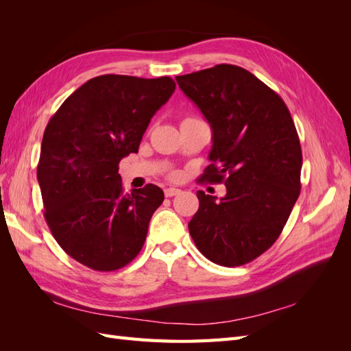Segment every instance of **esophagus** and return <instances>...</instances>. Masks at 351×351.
I'll return each instance as SVG.
<instances>
[{"label": "esophagus", "mask_w": 351, "mask_h": 351, "mask_svg": "<svg viewBox=\"0 0 351 351\" xmlns=\"http://www.w3.org/2000/svg\"><path fill=\"white\" fill-rule=\"evenodd\" d=\"M164 193L167 197H173V196H177L180 193V189H176V187H167L164 190Z\"/></svg>", "instance_id": "esophagus-1"}]
</instances>
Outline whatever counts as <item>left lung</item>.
Masks as SVG:
<instances>
[{
  "instance_id": "8db88e82",
  "label": "left lung",
  "mask_w": 351,
  "mask_h": 351,
  "mask_svg": "<svg viewBox=\"0 0 351 351\" xmlns=\"http://www.w3.org/2000/svg\"><path fill=\"white\" fill-rule=\"evenodd\" d=\"M176 80L212 129L202 180L227 187L218 200L199 190L190 236L210 262L240 267L272 246L300 195L299 134L284 101L241 67L218 64Z\"/></svg>"
}]
</instances>
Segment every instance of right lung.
Returning a JSON list of instances; mask_svg holds the SVG:
<instances>
[{
  "label": "right lung",
  "instance_id": "right-lung-1",
  "mask_svg": "<svg viewBox=\"0 0 351 351\" xmlns=\"http://www.w3.org/2000/svg\"><path fill=\"white\" fill-rule=\"evenodd\" d=\"M174 90L167 76L104 74L74 90L49 120L36 171L44 215L61 249L84 267L120 269L143 247L164 192L146 184L124 193L119 164L139 151Z\"/></svg>",
  "mask_w": 351,
  "mask_h": 351
}]
</instances>
